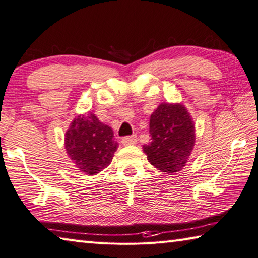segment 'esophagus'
<instances>
[{
    "label": "esophagus",
    "mask_w": 258,
    "mask_h": 258,
    "mask_svg": "<svg viewBox=\"0 0 258 258\" xmlns=\"http://www.w3.org/2000/svg\"><path fill=\"white\" fill-rule=\"evenodd\" d=\"M122 144L123 145H134V144L137 143V136L136 135H133V136H126L122 138Z\"/></svg>",
    "instance_id": "1"
}]
</instances>
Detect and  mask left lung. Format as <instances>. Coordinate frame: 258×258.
<instances>
[{
	"mask_svg": "<svg viewBox=\"0 0 258 258\" xmlns=\"http://www.w3.org/2000/svg\"><path fill=\"white\" fill-rule=\"evenodd\" d=\"M151 143L143 146L150 163L161 172L174 173L188 162L196 133L190 113L181 103H161L150 119Z\"/></svg>",
	"mask_w": 258,
	"mask_h": 258,
	"instance_id": "1",
	"label": "left lung"
}]
</instances>
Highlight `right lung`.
I'll return each instance as SVG.
<instances>
[{"label": "right lung", "mask_w": 258, "mask_h": 258, "mask_svg": "<svg viewBox=\"0 0 258 258\" xmlns=\"http://www.w3.org/2000/svg\"><path fill=\"white\" fill-rule=\"evenodd\" d=\"M111 126L93 112L75 117L64 135L67 154L79 172L95 175L111 164L117 144Z\"/></svg>", "instance_id": "right-lung-1"}]
</instances>
